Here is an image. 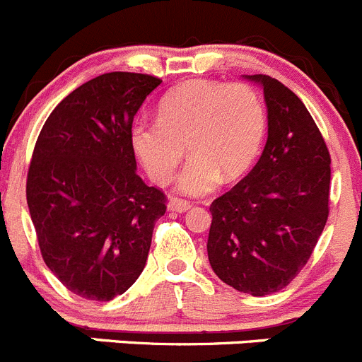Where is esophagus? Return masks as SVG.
Listing matches in <instances>:
<instances>
[{
    "mask_svg": "<svg viewBox=\"0 0 362 362\" xmlns=\"http://www.w3.org/2000/svg\"><path fill=\"white\" fill-rule=\"evenodd\" d=\"M168 210L179 211V214H183V211L190 210V203H188V201H185V199L172 197L170 201H168Z\"/></svg>",
    "mask_w": 362,
    "mask_h": 362,
    "instance_id": "esophagus-1",
    "label": "esophagus"
}]
</instances>
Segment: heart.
<instances>
[{
	"mask_svg": "<svg viewBox=\"0 0 362 362\" xmlns=\"http://www.w3.org/2000/svg\"><path fill=\"white\" fill-rule=\"evenodd\" d=\"M264 102L246 82H183L159 102L158 118H138L131 144L156 183L174 177L185 156L177 190L187 195L210 194L221 181L242 175L253 165L265 136Z\"/></svg>",
	"mask_w": 362,
	"mask_h": 362,
	"instance_id": "obj_1",
	"label": "heart"
}]
</instances>
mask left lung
<instances>
[{
	"instance_id": "1",
	"label": "left lung",
	"mask_w": 362,
	"mask_h": 362,
	"mask_svg": "<svg viewBox=\"0 0 362 362\" xmlns=\"http://www.w3.org/2000/svg\"><path fill=\"white\" fill-rule=\"evenodd\" d=\"M267 141L250 174L211 203L208 258L224 284L251 296L281 291L309 262L328 218L330 154L303 102L269 75Z\"/></svg>"
}]
</instances>
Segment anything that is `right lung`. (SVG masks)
<instances>
[{
  "label": "right lung",
  "instance_id": "add662e5",
  "mask_svg": "<svg viewBox=\"0 0 362 362\" xmlns=\"http://www.w3.org/2000/svg\"><path fill=\"white\" fill-rule=\"evenodd\" d=\"M161 78L111 71L71 91L35 141L26 203L42 260L66 289L109 301L138 280L167 195L136 174L131 127Z\"/></svg>",
  "mask_w": 362,
  "mask_h": 362
}]
</instances>
